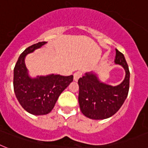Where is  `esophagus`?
I'll list each match as a JSON object with an SVG mask.
<instances>
[{
    "mask_svg": "<svg viewBox=\"0 0 148 148\" xmlns=\"http://www.w3.org/2000/svg\"><path fill=\"white\" fill-rule=\"evenodd\" d=\"M81 75H82V72L80 71H78L75 72L74 74V80L75 81H77L78 79L81 77Z\"/></svg>",
    "mask_w": 148,
    "mask_h": 148,
    "instance_id": "1",
    "label": "esophagus"
}]
</instances>
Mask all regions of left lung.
Instances as JSON below:
<instances>
[{
    "instance_id": "left-lung-1",
    "label": "left lung",
    "mask_w": 148,
    "mask_h": 148,
    "mask_svg": "<svg viewBox=\"0 0 148 148\" xmlns=\"http://www.w3.org/2000/svg\"><path fill=\"white\" fill-rule=\"evenodd\" d=\"M115 62L125 71V77L116 86L101 83L97 75L86 73L78 80V101L82 113L92 119H105L116 113L124 103L129 90L130 72L124 55L116 49Z\"/></svg>"
}]
</instances>
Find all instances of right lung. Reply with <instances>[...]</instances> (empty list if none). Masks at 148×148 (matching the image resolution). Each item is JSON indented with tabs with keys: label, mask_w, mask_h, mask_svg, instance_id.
Instances as JSON below:
<instances>
[{
	"label": "right lung",
	"mask_w": 148,
	"mask_h": 148,
	"mask_svg": "<svg viewBox=\"0 0 148 148\" xmlns=\"http://www.w3.org/2000/svg\"><path fill=\"white\" fill-rule=\"evenodd\" d=\"M46 42L32 45L23 51L14 70V90L16 99L26 111L32 115H45L52 110L60 94L73 81L74 77L51 74L31 78L25 65V57Z\"/></svg>",
	"instance_id": "add662e5"
}]
</instances>
